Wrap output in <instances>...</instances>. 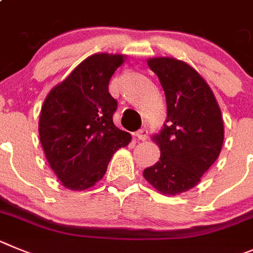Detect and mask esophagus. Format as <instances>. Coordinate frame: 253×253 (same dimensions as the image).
<instances>
[{"instance_id": "esophagus-1", "label": "esophagus", "mask_w": 253, "mask_h": 253, "mask_svg": "<svg viewBox=\"0 0 253 253\" xmlns=\"http://www.w3.org/2000/svg\"><path fill=\"white\" fill-rule=\"evenodd\" d=\"M147 133H149V132H147L146 128H141V129H138L137 132H136L135 136H136V138H137V140L145 141L147 138Z\"/></svg>"}]
</instances>
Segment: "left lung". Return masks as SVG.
Segmentation results:
<instances>
[{"label": "left lung", "mask_w": 253, "mask_h": 253, "mask_svg": "<svg viewBox=\"0 0 253 253\" xmlns=\"http://www.w3.org/2000/svg\"><path fill=\"white\" fill-rule=\"evenodd\" d=\"M166 97V124L152 141L160 160L143 170L158 192L179 195L200 183L222 150L224 126L220 108L206 79L183 60L147 59Z\"/></svg>", "instance_id": "left-lung-1"}]
</instances>
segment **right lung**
Here are the masks:
<instances>
[{
  "label": "right lung",
  "instance_id": "1",
  "mask_svg": "<svg viewBox=\"0 0 253 253\" xmlns=\"http://www.w3.org/2000/svg\"><path fill=\"white\" fill-rule=\"evenodd\" d=\"M124 54L97 53L84 59L45 98L39 136L50 168L70 190H85L104 176L113 154L131 141L117 128V102L108 92Z\"/></svg>",
  "mask_w": 253,
  "mask_h": 253
}]
</instances>
